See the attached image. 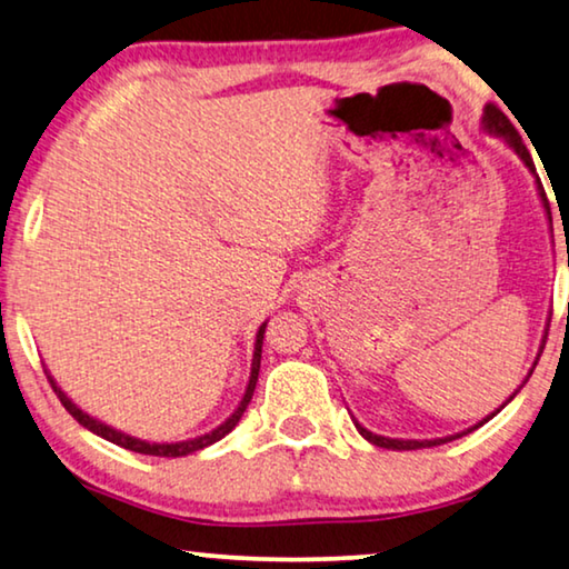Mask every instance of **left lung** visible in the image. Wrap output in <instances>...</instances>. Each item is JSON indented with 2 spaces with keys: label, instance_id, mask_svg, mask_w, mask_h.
Here are the masks:
<instances>
[{
  "label": "left lung",
  "instance_id": "1",
  "mask_svg": "<svg viewBox=\"0 0 569 569\" xmlns=\"http://www.w3.org/2000/svg\"><path fill=\"white\" fill-rule=\"evenodd\" d=\"M480 130L486 132V134H490V138H501V140L506 142V146L511 148V150L516 152V156H519L521 163L527 166V171L533 176V186H537V197H539V201H541V209H545V217L549 219V224H552V211H549L547 193H545V189H541V181H539V176H537V168H533V160H531V156H529V150L523 148V142H521V138H519V132H516V130H513V124L506 120V114L501 112V109H496L493 104H488L486 109H482ZM549 317H552V313H549ZM547 329H549V321H547V327H545V335H541V342H539V352H537V358H533L531 368H529V372H527V378L521 380V386L516 388V391L506 398V403L498 406V409H496L493 413H488L486 419H480L478 423H472L470 429H462V431H457V435H447V437H435V439H396V437H383V435H376V431L366 429V427H362V423H360L358 419L352 417V421H355V429H358L360 435L366 437L370 445H376V447H383V449H396V452H401V449H423V447H437V445H447V442H452V439H460V437H465V435H470V431H475V429H478V427H482V423H486V421L493 419L498 411L506 409V406L511 403L513 398H516V393L521 391L523 383H527V380L531 378V372H533V368H537V362H539V358H541V350H545V342H547Z\"/></svg>",
  "mask_w": 569,
  "mask_h": 569
}]
</instances>
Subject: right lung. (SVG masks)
Listing matches in <instances>:
<instances>
[{
    "instance_id": "right-lung-1",
    "label": "right lung",
    "mask_w": 569,
    "mask_h": 569,
    "mask_svg": "<svg viewBox=\"0 0 569 569\" xmlns=\"http://www.w3.org/2000/svg\"><path fill=\"white\" fill-rule=\"evenodd\" d=\"M266 327H268V319L262 321L260 329H258V335H256V350H252L250 380H248V386H244V393H242V398H240V403H237V409H234V411L230 413V417H227L222 423H219V427H214L211 431H207V435H201V437H191V439H183V442H148V439H140V437L124 435L122 429L112 427V423H104L101 419L91 417V413H87L83 409H79V406H76V403L71 401V398L66 396L63 388L56 383V378L50 376V370H48V368H46V376H48V380H50V386H53L56 396L61 398V403L66 406V411L71 413V417H73L76 421H79L83 429L94 431L97 437L107 439V442H112V445H120V447H124V449H130V452L152 455V457H186V455L199 452V449H203V447H209V445L219 442V439L230 435V431L237 427V423H240L244 409H248V403H250L252 393H256V383H258V376H260V358H262V339H266Z\"/></svg>"
}]
</instances>
